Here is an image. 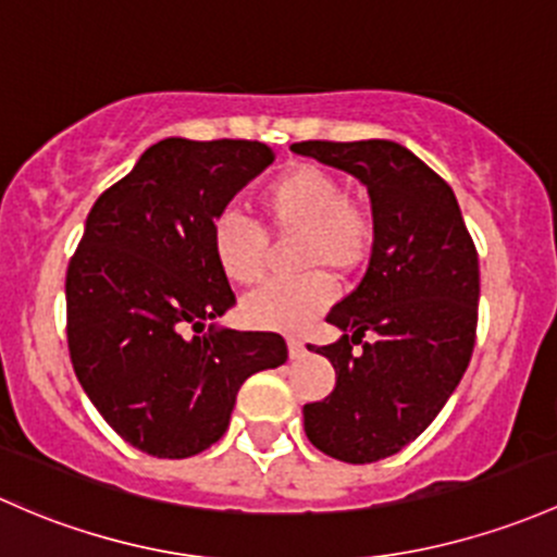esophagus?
<instances>
[{
    "label": "esophagus",
    "instance_id": "1",
    "mask_svg": "<svg viewBox=\"0 0 557 557\" xmlns=\"http://www.w3.org/2000/svg\"><path fill=\"white\" fill-rule=\"evenodd\" d=\"M286 346H289V359L306 357V343L300 337H286Z\"/></svg>",
    "mask_w": 557,
    "mask_h": 557
}]
</instances>
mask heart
Returning a JSON list of instances; mask_svg holds the SVG:
<instances>
[{
    "instance_id": "obj_1",
    "label": "heart",
    "mask_w": 557,
    "mask_h": 557,
    "mask_svg": "<svg viewBox=\"0 0 557 557\" xmlns=\"http://www.w3.org/2000/svg\"><path fill=\"white\" fill-rule=\"evenodd\" d=\"M260 209L278 236L302 233L297 262L308 276L257 289L246 297L244 317L260 330H306L337 295L335 281L319 271L351 273L364 260L372 216L348 198L341 176L313 163H295L273 176L260 190ZM211 257L231 284L255 286L268 271V238L255 222L225 211L211 225Z\"/></svg>"
}]
</instances>
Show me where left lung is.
Returning a JSON list of instances; mask_svg holds the SVG:
<instances>
[{
    "instance_id": "left-lung-1",
    "label": "left lung",
    "mask_w": 557,
    "mask_h": 557,
    "mask_svg": "<svg viewBox=\"0 0 557 557\" xmlns=\"http://www.w3.org/2000/svg\"><path fill=\"white\" fill-rule=\"evenodd\" d=\"M292 150L357 176L370 193V265L326 313L341 341L311 346L335 367V388L302 407L321 453L370 463L412 443L467 372L478 332V249L448 182L397 141H297ZM359 342L363 351L354 352Z\"/></svg>"
}]
</instances>
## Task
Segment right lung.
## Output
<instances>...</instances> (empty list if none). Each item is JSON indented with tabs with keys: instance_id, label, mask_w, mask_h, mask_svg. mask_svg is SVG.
<instances>
[{
	"instance_id": "obj_1",
	"label": "right lung",
	"mask_w": 557,
	"mask_h": 557,
	"mask_svg": "<svg viewBox=\"0 0 557 557\" xmlns=\"http://www.w3.org/2000/svg\"><path fill=\"white\" fill-rule=\"evenodd\" d=\"M271 163L262 141L171 136L85 220L66 271L69 357L109 426L150 456L211 448L240 383L286 362L276 332L211 324L203 335L206 321L236 306L211 257V225Z\"/></svg>"
}]
</instances>
